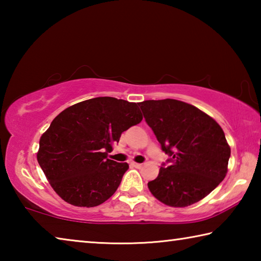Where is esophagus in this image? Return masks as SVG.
<instances>
[{"label": "esophagus", "instance_id": "1", "mask_svg": "<svg viewBox=\"0 0 261 261\" xmlns=\"http://www.w3.org/2000/svg\"><path fill=\"white\" fill-rule=\"evenodd\" d=\"M132 166H135L136 168H141V167H143V163H137V162H132Z\"/></svg>", "mask_w": 261, "mask_h": 261}]
</instances>
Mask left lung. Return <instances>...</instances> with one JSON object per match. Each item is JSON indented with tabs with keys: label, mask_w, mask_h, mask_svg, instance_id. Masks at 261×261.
Returning a JSON list of instances; mask_svg holds the SVG:
<instances>
[{
	"label": "left lung",
	"mask_w": 261,
	"mask_h": 261,
	"mask_svg": "<svg viewBox=\"0 0 261 261\" xmlns=\"http://www.w3.org/2000/svg\"><path fill=\"white\" fill-rule=\"evenodd\" d=\"M161 149L169 155L158 177L148 182L156 199L171 207L201 200L226 177L230 147L223 130L208 115L174 99L139 103Z\"/></svg>",
	"instance_id": "1"
}]
</instances>
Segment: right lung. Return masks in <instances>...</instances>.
Instances as JSON below:
<instances>
[{
    "mask_svg": "<svg viewBox=\"0 0 261 261\" xmlns=\"http://www.w3.org/2000/svg\"><path fill=\"white\" fill-rule=\"evenodd\" d=\"M141 120L136 102L112 96L82 101L57 115L41 136L37 155L54 191L78 207L109 199L129 165L110 160L108 153L122 132Z\"/></svg>",
    "mask_w": 261,
    "mask_h": 261,
    "instance_id": "obj_1",
    "label": "right lung"
}]
</instances>
